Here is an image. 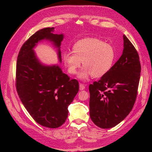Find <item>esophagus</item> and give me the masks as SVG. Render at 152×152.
<instances>
[{"label": "esophagus", "mask_w": 152, "mask_h": 152, "mask_svg": "<svg viewBox=\"0 0 152 152\" xmlns=\"http://www.w3.org/2000/svg\"><path fill=\"white\" fill-rule=\"evenodd\" d=\"M85 89V86L82 84V83H80V90H83Z\"/></svg>", "instance_id": "obj_1"}]
</instances>
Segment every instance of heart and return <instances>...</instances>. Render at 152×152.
I'll use <instances>...</instances> for the list:
<instances>
[{
    "mask_svg": "<svg viewBox=\"0 0 152 152\" xmlns=\"http://www.w3.org/2000/svg\"><path fill=\"white\" fill-rule=\"evenodd\" d=\"M68 72L74 75L82 64L83 69L78 78L86 80L89 76L101 78L111 70L115 59L114 47L96 38L88 37L77 41L72 46V53L63 56Z\"/></svg>",
    "mask_w": 152,
    "mask_h": 152,
    "instance_id": "obj_1",
    "label": "heart"
}]
</instances>
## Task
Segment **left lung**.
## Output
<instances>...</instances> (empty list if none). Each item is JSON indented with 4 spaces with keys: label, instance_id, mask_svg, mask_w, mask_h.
Instances as JSON below:
<instances>
[{
    "label": "left lung",
    "instance_id": "1",
    "mask_svg": "<svg viewBox=\"0 0 152 152\" xmlns=\"http://www.w3.org/2000/svg\"><path fill=\"white\" fill-rule=\"evenodd\" d=\"M141 66L137 51L124 35V50L111 70L90 84L89 115L102 129L115 127L129 114L136 101Z\"/></svg>",
    "mask_w": 152,
    "mask_h": 152
}]
</instances>
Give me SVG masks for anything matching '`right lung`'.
<instances>
[{
	"label": "right lung",
	"mask_w": 152,
	"mask_h": 152,
	"mask_svg": "<svg viewBox=\"0 0 152 152\" xmlns=\"http://www.w3.org/2000/svg\"><path fill=\"white\" fill-rule=\"evenodd\" d=\"M54 27L36 32L23 45L16 64V89L23 104L35 121L49 128L62 125L68 117V106L79 91L76 80L55 65H45L38 59L34 48L47 40L57 48L61 63L60 46L63 34H53Z\"/></svg>",
	"instance_id": "add662e5"
}]
</instances>
